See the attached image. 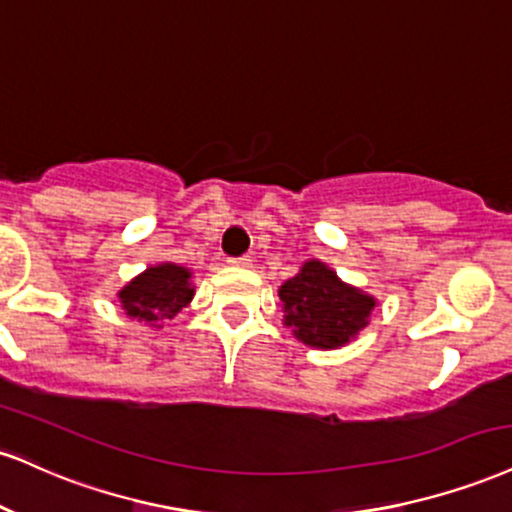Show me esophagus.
I'll use <instances>...</instances> for the list:
<instances>
[{
	"mask_svg": "<svg viewBox=\"0 0 512 512\" xmlns=\"http://www.w3.org/2000/svg\"><path fill=\"white\" fill-rule=\"evenodd\" d=\"M229 264H233V267H250L252 264V257L250 255H240V257H229L226 260Z\"/></svg>",
	"mask_w": 512,
	"mask_h": 512,
	"instance_id": "obj_1",
	"label": "esophagus"
}]
</instances>
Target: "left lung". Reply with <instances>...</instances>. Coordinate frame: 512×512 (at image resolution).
Wrapping results in <instances>:
<instances>
[{
	"label": "left lung",
	"mask_w": 512,
	"mask_h": 512,
	"mask_svg": "<svg viewBox=\"0 0 512 512\" xmlns=\"http://www.w3.org/2000/svg\"><path fill=\"white\" fill-rule=\"evenodd\" d=\"M286 324L307 346L338 348L365 329L374 298L338 281L322 262H307L279 288Z\"/></svg>",
	"instance_id": "8db88e82"
}]
</instances>
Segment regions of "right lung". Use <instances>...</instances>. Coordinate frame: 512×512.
<instances>
[{
	"label": "right lung",
	"mask_w": 512,
	"mask_h": 512,
	"mask_svg": "<svg viewBox=\"0 0 512 512\" xmlns=\"http://www.w3.org/2000/svg\"><path fill=\"white\" fill-rule=\"evenodd\" d=\"M193 293L188 269L176 264H159L135 276L119 293V298L128 317L155 324L174 319L190 303Z\"/></svg>",
	"instance_id": "obj_1"
}]
</instances>
